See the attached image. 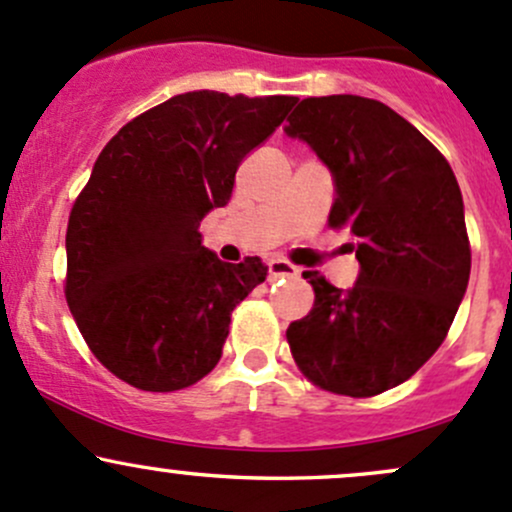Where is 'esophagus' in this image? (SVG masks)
<instances>
[{
  "mask_svg": "<svg viewBox=\"0 0 512 512\" xmlns=\"http://www.w3.org/2000/svg\"><path fill=\"white\" fill-rule=\"evenodd\" d=\"M267 275H270V280H280V277L299 275V270L287 260H270L267 262Z\"/></svg>",
  "mask_w": 512,
  "mask_h": 512,
  "instance_id": "34e87169",
  "label": "esophagus"
}]
</instances>
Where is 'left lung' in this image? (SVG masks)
<instances>
[{"label": "left lung", "mask_w": 512, "mask_h": 512, "mask_svg": "<svg viewBox=\"0 0 512 512\" xmlns=\"http://www.w3.org/2000/svg\"><path fill=\"white\" fill-rule=\"evenodd\" d=\"M285 131L329 165L334 230L356 237L361 272L342 292L319 272L307 317L287 327L297 369L339 396L384 394L446 339L471 275L463 198L443 153L381 101L304 98Z\"/></svg>", "instance_id": "left-lung-1"}]
</instances>
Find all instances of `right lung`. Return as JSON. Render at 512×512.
Returning a JSON list of instances; mask_svg holds the SVG:
<instances>
[{
    "label": "right lung",
    "mask_w": 512,
    "mask_h": 512,
    "mask_svg": "<svg viewBox=\"0 0 512 512\" xmlns=\"http://www.w3.org/2000/svg\"><path fill=\"white\" fill-rule=\"evenodd\" d=\"M297 96L190 91L128 121L98 156L66 227L64 294L91 354L141 391H178L215 369L260 257L220 262L200 220L232 195L237 165Z\"/></svg>",
    "instance_id": "right-lung-1"
}]
</instances>
